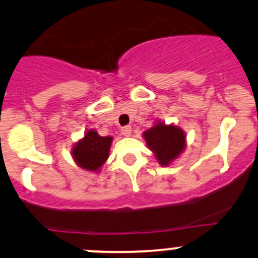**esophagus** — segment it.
Here are the masks:
<instances>
[{
  "label": "esophagus",
  "instance_id": "34e87169",
  "mask_svg": "<svg viewBox=\"0 0 258 258\" xmlns=\"http://www.w3.org/2000/svg\"><path fill=\"white\" fill-rule=\"evenodd\" d=\"M131 126H123L122 128H121V134H122L124 137H128V136H131Z\"/></svg>",
  "mask_w": 258,
  "mask_h": 258
}]
</instances>
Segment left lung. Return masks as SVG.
<instances>
[{
  "instance_id": "obj_1",
  "label": "left lung",
  "mask_w": 258,
  "mask_h": 258,
  "mask_svg": "<svg viewBox=\"0 0 258 258\" xmlns=\"http://www.w3.org/2000/svg\"><path fill=\"white\" fill-rule=\"evenodd\" d=\"M149 149L154 153L161 165H168L171 160L179 157L185 148V135L176 126L155 124L143 134Z\"/></svg>"
}]
</instances>
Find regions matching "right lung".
I'll list each match as a JSON object with an SVG mask.
<instances>
[{
	"instance_id": "right-lung-1",
	"label": "right lung",
	"mask_w": 258,
	"mask_h": 258,
	"mask_svg": "<svg viewBox=\"0 0 258 258\" xmlns=\"http://www.w3.org/2000/svg\"><path fill=\"white\" fill-rule=\"evenodd\" d=\"M111 137H100L97 132L89 130L82 141L73 148V158L81 168L86 170H98L109 158Z\"/></svg>"
}]
</instances>
